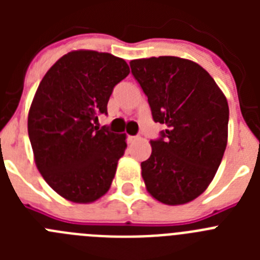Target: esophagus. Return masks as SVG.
<instances>
[{"mask_svg": "<svg viewBox=\"0 0 260 260\" xmlns=\"http://www.w3.org/2000/svg\"><path fill=\"white\" fill-rule=\"evenodd\" d=\"M138 139H139V138H138V137H133V135H128V137H127V142H128V143H133V142L138 141Z\"/></svg>", "mask_w": 260, "mask_h": 260, "instance_id": "esophagus-1", "label": "esophagus"}]
</instances>
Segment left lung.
Instances as JSON below:
<instances>
[{"label":"left lung","mask_w":260,"mask_h":260,"mask_svg":"<svg viewBox=\"0 0 260 260\" xmlns=\"http://www.w3.org/2000/svg\"><path fill=\"white\" fill-rule=\"evenodd\" d=\"M155 122L165 125L141 164L147 191L168 206L198 198L213 180L228 143L229 107L197 62L173 56L130 61Z\"/></svg>","instance_id":"obj_1"}]
</instances>
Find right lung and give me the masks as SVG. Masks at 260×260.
I'll return each instance as SVG.
<instances>
[{
    "instance_id": "right-lung-1",
    "label": "right lung",
    "mask_w": 260,
    "mask_h": 260,
    "mask_svg": "<svg viewBox=\"0 0 260 260\" xmlns=\"http://www.w3.org/2000/svg\"><path fill=\"white\" fill-rule=\"evenodd\" d=\"M130 73L125 59L96 50H73L47 71L28 112L36 167L62 198L92 203L109 190L126 134L99 128L114 86Z\"/></svg>"
}]
</instances>
